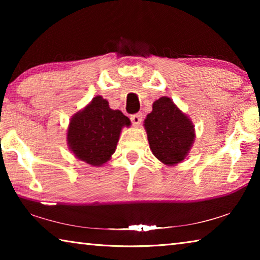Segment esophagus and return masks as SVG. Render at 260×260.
I'll return each mask as SVG.
<instances>
[{
    "instance_id": "obj_1",
    "label": "esophagus",
    "mask_w": 260,
    "mask_h": 260,
    "mask_svg": "<svg viewBox=\"0 0 260 260\" xmlns=\"http://www.w3.org/2000/svg\"><path fill=\"white\" fill-rule=\"evenodd\" d=\"M131 120L132 122H133L134 126H140L141 121H142V113H136V114H133V116L131 117Z\"/></svg>"
}]
</instances>
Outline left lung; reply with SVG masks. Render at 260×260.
Returning <instances> with one entry per match:
<instances>
[{
    "mask_svg": "<svg viewBox=\"0 0 260 260\" xmlns=\"http://www.w3.org/2000/svg\"><path fill=\"white\" fill-rule=\"evenodd\" d=\"M144 128L153 156L169 166L181 162L195 140L191 120L166 96L153 102Z\"/></svg>",
    "mask_w": 260,
    "mask_h": 260,
    "instance_id": "left-lung-1",
    "label": "left lung"
}]
</instances>
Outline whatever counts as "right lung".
<instances>
[{"instance_id": "add662e5", "label": "right lung", "mask_w": 260, "mask_h": 260, "mask_svg": "<svg viewBox=\"0 0 260 260\" xmlns=\"http://www.w3.org/2000/svg\"><path fill=\"white\" fill-rule=\"evenodd\" d=\"M131 120L119 110H112L102 96L77 112L70 120L68 146L78 159L93 166H102L116 151L122 127Z\"/></svg>"}]
</instances>
